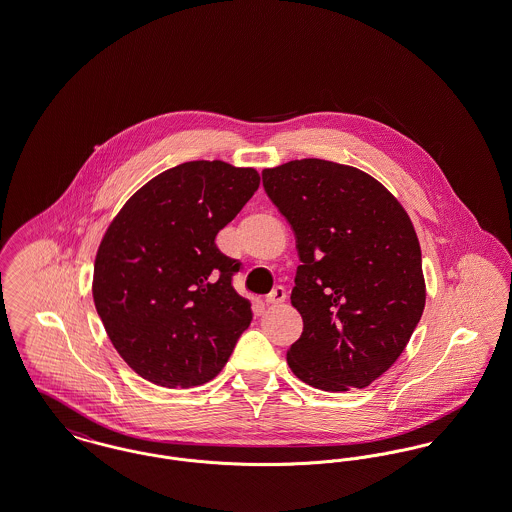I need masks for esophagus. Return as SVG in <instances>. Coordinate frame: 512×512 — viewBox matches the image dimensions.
<instances>
[{"mask_svg": "<svg viewBox=\"0 0 512 512\" xmlns=\"http://www.w3.org/2000/svg\"><path fill=\"white\" fill-rule=\"evenodd\" d=\"M268 305H280L286 301V290L282 286H276L272 292L268 293L267 299Z\"/></svg>", "mask_w": 512, "mask_h": 512, "instance_id": "34e87169", "label": "esophagus"}]
</instances>
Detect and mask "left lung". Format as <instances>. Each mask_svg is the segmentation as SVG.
Wrapping results in <instances>:
<instances>
[{
    "instance_id": "1",
    "label": "left lung",
    "mask_w": 512,
    "mask_h": 512,
    "mask_svg": "<svg viewBox=\"0 0 512 512\" xmlns=\"http://www.w3.org/2000/svg\"><path fill=\"white\" fill-rule=\"evenodd\" d=\"M295 234L293 374L322 391L366 388L413 336L426 303L422 253L401 203L370 174L324 159L263 171Z\"/></svg>"
}]
</instances>
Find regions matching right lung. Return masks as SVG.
<instances>
[{"mask_svg":"<svg viewBox=\"0 0 512 512\" xmlns=\"http://www.w3.org/2000/svg\"><path fill=\"white\" fill-rule=\"evenodd\" d=\"M261 176L224 161L161 172L109 224L94 265V303L126 365L151 384L194 388L213 380L251 324L234 290L240 261L215 238Z\"/></svg>","mask_w":512,"mask_h":512,"instance_id":"1","label":"right lung"}]
</instances>
